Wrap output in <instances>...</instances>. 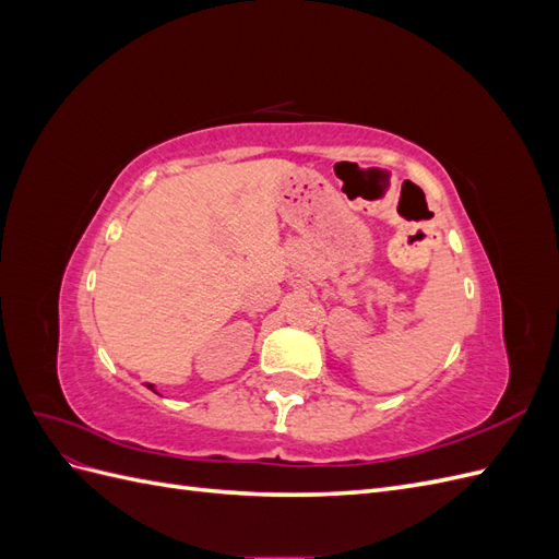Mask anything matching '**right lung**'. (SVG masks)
Listing matches in <instances>:
<instances>
[{
  "label": "right lung",
  "instance_id": "right-lung-1",
  "mask_svg": "<svg viewBox=\"0 0 559 559\" xmlns=\"http://www.w3.org/2000/svg\"><path fill=\"white\" fill-rule=\"evenodd\" d=\"M146 386H148V389H154V386H151V384H146Z\"/></svg>",
  "mask_w": 559,
  "mask_h": 559
}]
</instances>
